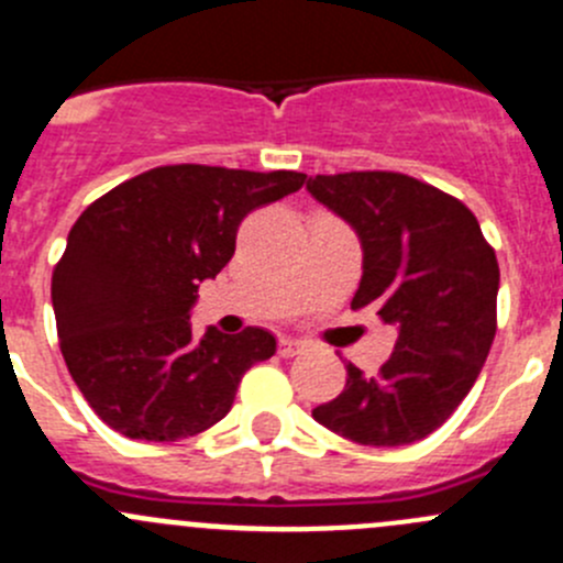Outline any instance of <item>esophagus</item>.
<instances>
[{
    "label": "esophagus",
    "mask_w": 563,
    "mask_h": 563,
    "mask_svg": "<svg viewBox=\"0 0 563 563\" xmlns=\"http://www.w3.org/2000/svg\"><path fill=\"white\" fill-rule=\"evenodd\" d=\"M305 349H308V345H305L302 340H297V338H280V340H277V351H280V356H297V354H302Z\"/></svg>",
    "instance_id": "obj_1"
}]
</instances>
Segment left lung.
<instances>
[{"label":"left lung","instance_id":"obj_1","mask_svg":"<svg viewBox=\"0 0 563 563\" xmlns=\"http://www.w3.org/2000/svg\"><path fill=\"white\" fill-rule=\"evenodd\" d=\"M308 190L362 242L351 308L397 327L382 371L349 362L345 389L313 408L316 422L356 444H413L455 413L490 354L496 250L463 201L408 174H316Z\"/></svg>","mask_w":563,"mask_h":563}]
</instances>
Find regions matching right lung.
Returning a JSON list of instances; mask_svg holds the SVG:
<instances>
[{
  "instance_id": "add662e5",
  "label": "right lung",
  "mask_w": 563,
  "mask_h": 563,
  "mask_svg": "<svg viewBox=\"0 0 563 563\" xmlns=\"http://www.w3.org/2000/svg\"><path fill=\"white\" fill-rule=\"evenodd\" d=\"M297 172L161 166L89 203L51 277L65 365L92 411L139 441L203 433L231 411L242 376L275 354L247 327L198 338V286L231 261L253 209L297 192Z\"/></svg>"
}]
</instances>
